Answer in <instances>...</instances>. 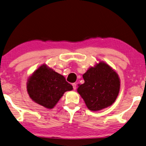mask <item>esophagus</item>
Returning <instances> with one entry per match:
<instances>
[{"label":"esophagus","mask_w":146,"mask_h":146,"mask_svg":"<svg viewBox=\"0 0 146 146\" xmlns=\"http://www.w3.org/2000/svg\"><path fill=\"white\" fill-rule=\"evenodd\" d=\"M72 85H73V89H74V90H75V89H77V83H73V84H72Z\"/></svg>","instance_id":"obj_1"}]
</instances>
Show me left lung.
<instances>
[{
	"label": "left lung",
	"instance_id": "obj_1",
	"mask_svg": "<svg viewBox=\"0 0 146 146\" xmlns=\"http://www.w3.org/2000/svg\"><path fill=\"white\" fill-rule=\"evenodd\" d=\"M83 77L85 82L78 85L77 92L89 110H102L115 102L120 90V79L110 65L100 61L89 67Z\"/></svg>",
	"mask_w": 146,
	"mask_h": 146
}]
</instances>
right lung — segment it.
<instances>
[{
  "instance_id": "1",
  "label": "right lung",
  "mask_w": 146,
  "mask_h": 146,
  "mask_svg": "<svg viewBox=\"0 0 146 146\" xmlns=\"http://www.w3.org/2000/svg\"><path fill=\"white\" fill-rule=\"evenodd\" d=\"M27 90L30 98L40 106L51 110L64 93L73 90V86L64 76L42 64L29 77Z\"/></svg>"
}]
</instances>
